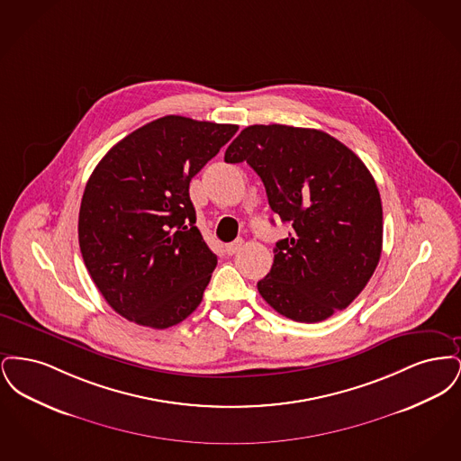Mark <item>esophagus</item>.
<instances>
[{
  "label": "esophagus",
  "mask_w": 461,
  "mask_h": 461,
  "mask_svg": "<svg viewBox=\"0 0 461 461\" xmlns=\"http://www.w3.org/2000/svg\"><path fill=\"white\" fill-rule=\"evenodd\" d=\"M241 245H243V240H241V239H237V240L228 243V245L224 247V249H226V254H230V256L237 254V252L240 250Z\"/></svg>",
  "instance_id": "esophagus-1"
}]
</instances>
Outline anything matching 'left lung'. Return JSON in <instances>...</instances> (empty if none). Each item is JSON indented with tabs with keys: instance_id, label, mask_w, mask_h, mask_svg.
<instances>
[{
	"instance_id": "1",
	"label": "left lung",
	"mask_w": 461,
	"mask_h": 461,
	"mask_svg": "<svg viewBox=\"0 0 461 461\" xmlns=\"http://www.w3.org/2000/svg\"><path fill=\"white\" fill-rule=\"evenodd\" d=\"M263 179L273 212L292 224L258 282L282 316L318 323L342 311L372 278L382 254V200L363 160L327 132L284 124L245 128L226 149Z\"/></svg>"
}]
</instances>
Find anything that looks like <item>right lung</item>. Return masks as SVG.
Instances as JSON below:
<instances>
[{
  "label": "right lung",
  "mask_w": 461,
  "mask_h": 461,
  "mask_svg": "<svg viewBox=\"0 0 461 461\" xmlns=\"http://www.w3.org/2000/svg\"><path fill=\"white\" fill-rule=\"evenodd\" d=\"M237 131L166 115L122 138L89 176L81 254L104 299L126 320L169 329L200 304L218 258L195 226L190 181Z\"/></svg>",
  "instance_id": "obj_1"
}]
</instances>
